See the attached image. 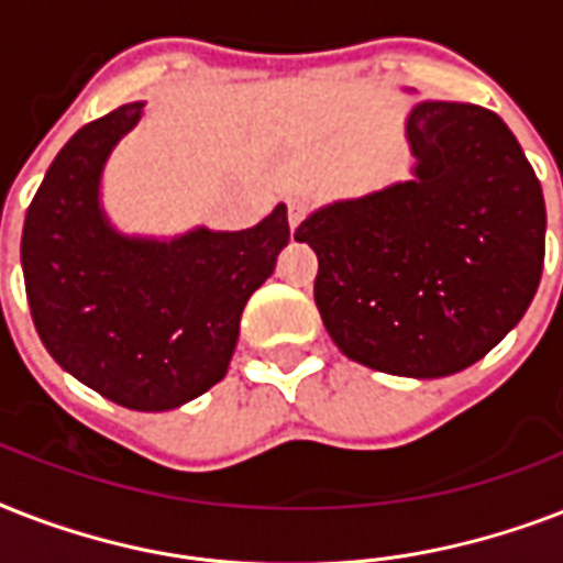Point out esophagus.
<instances>
[{
	"label": "esophagus",
	"instance_id": "esophagus-1",
	"mask_svg": "<svg viewBox=\"0 0 563 563\" xmlns=\"http://www.w3.org/2000/svg\"><path fill=\"white\" fill-rule=\"evenodd\" d=\"M303 212H307V203L303 201H289V228L295 230L303 219Z\"/></svg>",
	"mask_w": 563,
	"mask_h": 563
}]
</instances>
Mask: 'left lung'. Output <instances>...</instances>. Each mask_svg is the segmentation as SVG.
Listing matches in <instances>:
<instances>
[{
  "instance_id": "8db88e82",
  "label": "left lung",
  "mask_w": 563,
  "mask_h": 563,
  "mask_svg": "<svg viewBox=\"0 0 563 563\" xmlns=\"http://www.w3.org/2000/svg\"><path fill=\"white\" fill-rule=\"evenodd\" d=\"M415 178L327 203L295 230L318 254L316 303L344 356L383 374L464 371L532 303L543 272L541 180L497 113L420 101Z\"/></svg>"
}]
</instances>
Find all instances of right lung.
I'll use <instances>...</instances> for the list:
<instances>
[{
  "label": "right lung",
  "mask_w": 563,
  "mask_h": 563,
  "mask_svg": "<svg viewBox=\"0 0 563 563\" xmlns=\"http://www.w3.org/2000/svg\"><path fill=\"white\" fill-rule=\"evenodd\" d=\"M143 108L110 110L57 152L25 212L20 256L52 360L125 409L166 411L224 379L242 309L289 245V219L277 203L256 228H195L169 242L110 228L101 172Z\"/></svg>",
  "instance_id": "right-lung-1"
}]
</instances>
